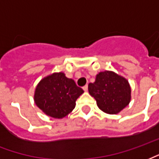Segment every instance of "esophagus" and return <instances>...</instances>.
Segmentation results:
<instances>
[{"mask_svg": "<svg viewBox=\"0 0 159 159\" xmlns=\"http://www.w3.org/2000/svg\"><path fill=\"white\" fill-rule=\"evenodd\" d=\"M88 88H89V87H88V85H85V86H84V87H83V90H84V91H85V92H87V91H88Z\"/></svg>", "mask_w": 159, "mask_h": 159, "instance_id": "esophagus-1", "label": "esophagus"}]
</instances>
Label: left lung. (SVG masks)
I'll return each instance as SVG.
<instances>
[{
    "instance_id": "8db88e82",
    "label": "left lung",
    "mask_w": 159,
    "mask_h": 159,
    "mask_svg": "<svg viewBox=\"0 0 159 159\" xmlns=\"http://www.w3.org/2000/svg\"><path fill=\"white\" fill-rule=\"evenodd\" d=\"M89 92L95 98L98 107L109 115L120 112L131 99L128 80L112 70L98 72L94 83L89 84Z\"/></svg>"
}]
</instances>
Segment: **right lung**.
Instances as JSON below:
<instances>
[{"label": "right lung", "instance_id": "right-lung-1", "mask_svg": "<svg viewBox=\"0 0 159 159\" xmlns=\"http://www.w3.org/2000/svg\"><path fill=\"white\" fill-rule=\"evenodd\" d=\"M83 93L74 80L66 77L64 72H54L38 83L34 100L46 116L62 119L73 110L76 99Z\"/></svg>", "mask_w": 159, "mask_h": 159}]
</instances>
